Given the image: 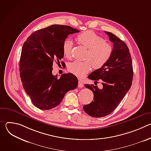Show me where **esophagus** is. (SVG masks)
I'll list each match as a JSON object with an SVG mask.
<instances>
[{"label": "esophagus", "instance_id": "obj_1", "mask_svg": "<svg viewBox=\"0 0 151 151\" xmlns=\"http://www.w3.org/2000/svg\"><path fill=\"white\" fill-rule=\"evenodd\" d=\"M83 87V83H82L81 81H78V87H79V88H82Z\"/></svg>", "mask_w": 151, "mask_h": 151}]
</instances>
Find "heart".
Segmentation results:
<instances>
[{"label": "heart", "mask_w": 151, "mask_h": 151, "mask_svg": "<svg viewBox=\"0 0 151 151\" xmlns=\"http://www.w3.org/2000/svg\"><path fill=\"white\" fill-rule=\"evenodd\" d=\"M80 45L87 48L85 57V61H75L68 66L70 72L79 78L84 77L93 68L100 69L107 62L112 55L111 45L92 31H86L76 37ZM73 42L70 39L64 42L62 49L64 55L67 58L72 57Z\"/></svg>", "instance_id": "heart-1"}]
</instances>
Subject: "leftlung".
Here are the masks:
<instances>
[{"label": "left lung", "instance_id": "8db88e82", "mask_svg": "<svg viewBox=\"0 0 151 151\" xmlns=\"http://www.w3.org/2000/svg\"><path fill=\"white\" fill-rule=\"evenodd\" d=\"M113 42L112 55L104 65L88 75L94 84L85 87L94 94L92 102L83 106L84 111L91 116L103 117L111 114L130 90L133 81V64L130 51L125 43L114 34L104 32ZM100 80L103 87L96 85Z\"/></svg>", "mask_w": 151, "mask_h": 151}]
</instances>
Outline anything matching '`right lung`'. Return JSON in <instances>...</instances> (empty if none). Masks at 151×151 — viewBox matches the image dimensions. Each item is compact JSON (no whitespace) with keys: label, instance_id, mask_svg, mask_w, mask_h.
Instances as JSON below:
<instances>
[{"label":"right lung","instance_id":"add662e5","mask_svg":"<svg viewBox=\"0 0 151 151\" xmlns=\"http://www.w3.org/2000/svg\"><path fill=\"white\" fill-rule=\"evenodd\" d=\"M80 31L69 26L54 24L38 30L23 45L19 74L23 87L33 104L41 110L58 106L67 92L78 83L72 73H63L58 79L52 73L53 63L63 58V44L68 35ZM62 66L65 65L61 62Z\"/></svg>","mask_w":151,"mask_h":151}]
</instances>
